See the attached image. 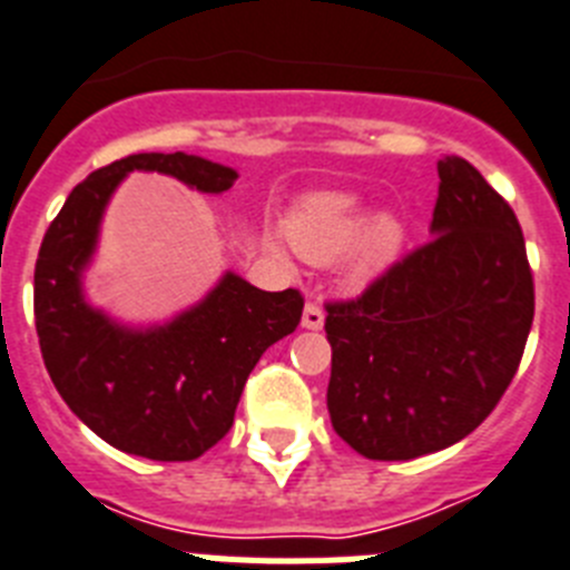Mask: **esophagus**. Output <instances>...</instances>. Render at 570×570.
I'll return each mask as SVG.
<instances>
[{"mask_svg": "<svg viewBox=\"0 0 570 570\" xmlns=\"http://www.w3.org/2000/svg\"><path fill=\"white\" fill-rule=\"evenodd\" d=\"M301 326H304V330H321V326H324V309H321V304L309 301V304L304 306Z\"/></svg>", "mask_w": 570, "mask_h": 570, "instance_id": "1", "label": "esophagus"}]
</instances>
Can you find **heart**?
Instances as JSON below:
<instances>
[{
    "mask_svg": "<svg viewBox=\"0 0 570 570\" xmlns=\"http://www.w3.org/2000/svg\"><path fill=\"white\" fill-rule=\"evenodd\" d=\"M289 240L313 264H333L350 252V272L364 281L393 264L404 224L393 212H375L367 220V203L350 191H315L292 215Z\"/></svg>",
    "mask_w": 570,
    "mask_h": 570,
    "instance_id": "obj_1",
    "label": "heart"
}]
</instances>
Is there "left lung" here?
I'll return each instance as SVG.
<instances>
[{
  "label": "left lung",
  "instance_id": "8db88e82",
  "mask_svg": "<svg viewBox=\"0 0 570 570\" xmlns=\"http://www.w3.org/2000/svg\"><path fill=\"white\" fill-rule=\"evenodd\" d=\"M424 246L355 301L326 304V407L355 453L407 462L491 415L533 324V275L513 209L462 157L439 160Z\"/></svg>",
  "mask_w": 570,
  "mask_h": 570
}]
</instances>
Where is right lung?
<instances>
[{
    "label": "right lung",
    "instance_id": "obj_1",
    "mask_svg": "<svg viewBox=\"0 0 570 570\" xmlns=\"http://www.w3.org/2000/svg\"><path fill=\"white\" fill-rule=\"evenodd\" d=\"M157 171L224 195L237 171L206 157L131 155L97 168L48 226L33 269L39 350L62 402L102 442L155 462H191L235 422L244 384L275 341L295 333L304 298L264 292L224 272L171 321L131 326L86 298L106 206L126 175Z\"/></svg>",
    "mask_w": 570,
    "mask_h": 570
}]
</instances>
